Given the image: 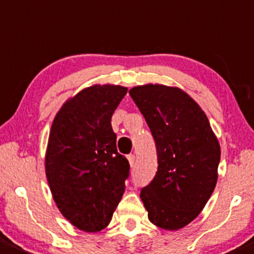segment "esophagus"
I'll use <instances>...</instances> for the list:
<instances>
[{"mask_svg": "<svg viewBox=\"0 0 254 254\" xmlns=\"http://www.w3.org/2000/svg\"><path fill=\"white\" fill-rule=\"evenodd\" d=\"M127 160H129L130 167H134V165H135V155H134V154H130V155H127Z\"/></svg>", "mask_w": 254, "mask_h": 254, "instance_id": "34e87169", "label": "esophagus"}]
</instances>
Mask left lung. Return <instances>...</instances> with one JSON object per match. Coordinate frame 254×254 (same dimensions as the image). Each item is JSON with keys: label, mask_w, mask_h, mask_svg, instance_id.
Masks as SVG:
<instances>
[{"label": "left lung", "mask_w": 254, "mask_h": 254, "mask_svg": "<svg viewBox=\"0 0 254 254\" xmlns=\"http://www.w3.org/2000/svg\"><path fill=\"white\" fill-rule=\"evenodd\" d=\"M153 134L158 172L140 198L151 223L177 231L202 212L217 184L220 146L200 106L183 90L143 85L129 91Z\"/></svg>", "instance_id": "obj_1"}]
</instances>
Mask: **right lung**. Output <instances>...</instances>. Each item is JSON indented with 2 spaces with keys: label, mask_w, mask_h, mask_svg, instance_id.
<instances>
[{
  "label": "right lung",
  "mask_w": 254,
  "mask_h": 254,
  "mask_svg": "<svg viewBox=\"0 0 254 254\" xmlns=\"http://www.w3.org/2000/svg\"><path fill=\"white\" fill-rule=\"evenodd\" d=\"M127 89L94 85L56 114L45 168L59 210L76 228L99 232L110 223L125 190L130 165L116 149L111 116Z\"/></svg>",
  "instance_id": "add662e5"
}]
</instances>
